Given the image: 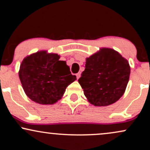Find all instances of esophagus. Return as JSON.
<instances>
[{"instance_id":"esophagus-1","label":"esophagus","mask_w":150,"mask_h":150,"mask_svg":"<svg viewBox=\"0 0 150 150\" xmlns=\"http://www.w3.org/2000/svg\"><path fill=\"white\" fill-rule=\"evenodd\" d=\"M76 76H77V79H79L81 76V73H78L76 74Z\"/></svg>"}]
</instances>
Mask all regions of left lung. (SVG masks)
Here are the masks:
<instances>
[{
	"mask_svg": "<svg viewBox=\"0 0 150 150\" xmlns=\"http://www.w3.org/2000/svg\"><path fill=\"white\" fill-rule=\"evenodd\" d=\"M129 76L127 59L114 50L103 48L86 59L85 69L78 82L91 104L106 106L122 96Z\"/></svg>",
	"mask_w": 150,
	"mask_h": 150,
	"instance_id": "8db88e82",
	"label": "left lung"
}]
</instances>
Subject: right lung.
Wrapping results in <instances>:
<instances>
[{
	"instance_id": "right-lung-1",
	"label": "right lung",
	"mask_w": 150,
	"mask_h": 150,
	"mask_svg": "<svg viewBox=\"0 0 150 150\" xmlns=\"http://www.w3.org/2000/svg\"><path fill=\"white\" fill-rule=\"evenodd\" d=\"M57 54L36 52L23 59L19 76L30 99L42 105L54 104L61 98L66 87L76 80L69 66Z\"/></svg>"
}]
</instances>
